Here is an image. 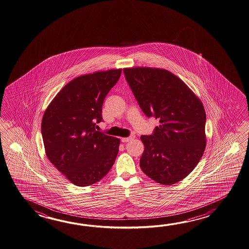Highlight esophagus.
Segmentation results:
<instances>
[{
	"label": "esophagus",
	"mask_w": 249,
	"mask_h": 249,
	"mask_svg": "<svg viewBox=\"0 0 249 249\" xmlns=\"http://www.w3.org/2000/svg\"><path fill=\"white\" fill-rule=\"evenodd\" d=\"M134 138H135V135H131V136H129V137L122 138L121 141H122V142H128L132 141Z\"/></svg>",
	"instance_id": "34e87169"
}]
</instances>
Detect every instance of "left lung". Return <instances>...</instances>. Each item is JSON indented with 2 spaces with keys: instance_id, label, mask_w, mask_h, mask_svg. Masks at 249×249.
<instances>
[{
  "instance_id": "8db88e82",
  "label": "left lung",
  "mask_w": 249,
  "mask_h": 249,
  "mask_svg": "<svg viewBox=\"0 0 249 249\" xmlns=\"http://www.w3.org/2000/svg\"><path fill=\"white\" fill-rule=\"evenodd\" d=\"M128 85L143 113L159 119L151 135H142L143 173L171 185L196 167L206 148V112L201 101L165 69H124Z\"/></svg>"
}]
</instances>
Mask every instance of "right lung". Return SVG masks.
Here are the masks:
<instances>
[{
    "mask_svg": "<svg viewBox=\"0 0 249 249\" xmlns=\"http://www.w3.org/2000/svg\"><path fill=\"white\" fill-rule=\"evenodd\" d=\"M122 69L81 75L64 86L43 114L42 136L49 160L73 184L85 187L111 169L120 140L96 131L102 105Z\"/></svg>",
    "mask_w": 249,
    "mask_h": 249,
    "instance_id": "add662e5",
    "label": "right lung"
}]
</instances>
